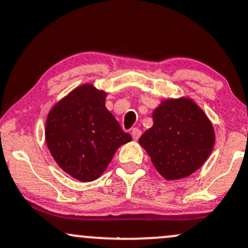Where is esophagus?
<instances>
[{"label": "esophagus", "instance_id": "obj_1", "mask_svg": "<svg viewBox=\"0 0 248 248\" xmlns=\"http://www.w3.org/2000/svg\"><path fill=\"white\" fill-rule=\"evenodd\" d=\"M140 135H141V131H140L139 128H133V131H132V137H133V139H135V140H138L140 138Z\"/></svg>", "mask_w": 248, "mask_h": 248}]
</instances>
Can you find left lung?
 I'll return each mask as SVG.
<instances>
[{
    "label": "left lung",
    "instance_id": "obj_1",
    "mask_svg": "<svg viewBox=\"0 0 248 248\" xmlns=\"http://www.w3.org/2000/svg\"><path fill=\"white\" fill-rule=\"evenodd\" d=\"M215 134L203 110L191 100H166L153 111V126L139 142L166 179H181L202 166Z\"/></svg>",
    "mask_w": 248,
    "mask_h": 248
}]
</instances>
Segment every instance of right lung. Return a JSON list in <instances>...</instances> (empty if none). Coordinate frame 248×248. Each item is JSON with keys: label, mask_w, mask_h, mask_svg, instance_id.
Masks as SVG:
<instances>
[{"label": "right lung", "mask_w": 248, "mask_h": 248, "mask_svg": "<svg viewBox=\"0 0 248 248\" xmlns=\"http://www.w3.org/2000/svg\"><path fill=\"white\" fill-rule=\"evenodd\" d=\"M106 93L93 85L77 88L52 108L46 121V144L52 157L70 176L97 179L117 148L131 141L106 108Z\"/></svg>", "instance_id": "obj_1"}]
</instances>
